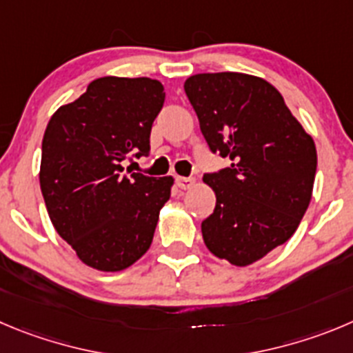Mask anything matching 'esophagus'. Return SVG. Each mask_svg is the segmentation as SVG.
<instances>
[{
	"label": "esophagus",
	"mask_w": 353,
	"mask_h": 353,
	"mask_svg": "<svg viewBox=\"0 0 353 353\" xmlns=\"http://www.w3.org/2000/svg\"><path fill=\"white\" fill-rule=\"evenodd\" d=\"M176 183L181 190H192L195 186V179L193 177H177Z\"/></svg>",
	"instance_id": "34e87169"
}]
</instances>
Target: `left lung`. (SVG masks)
Segmentation results:
<instances>
[{"label":"left lung","mask_w":353,"mask_h":353,"mask_svg":"<svg viewBox=\"0 0 353 353\" xmlns=\"http://www.w3.org/2000/svg\"><path fill=\"white\" fill-rule=\"evenodd\" d=\"M184 92L210 151L232 160L203 176L216 193L203 242L217 258L251 265L298 230L314 190L315 143L263 78L202 72L184 81Z\"/></svg>","instance_id":"obj_1"}]
</instances>
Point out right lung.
Instances as JSON below:
<instances>
[{
  "instance_id": "obj_1",
  "label": "right lung",
  "mask_w": 353,
  "mask_h": 353,
  "mask_svg": "<svg viewBox=\"0 0 353 353\" xmlns=\"http://www.w3.org/2000/svg\"><path fill=\"white\" fill-rule=\"evenodd\" d=\"M163 101L158 80L104 77L48 121L43 199L59 235L92 268L121 272L153 242L174 179L123 172L121 163L150 153L151 125Z\"/></svg>"
}]
</instances>
